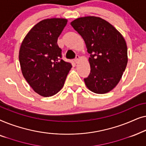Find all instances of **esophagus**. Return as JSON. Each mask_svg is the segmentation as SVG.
I'll return each instance as SVG.
<instances>
[{
  "label": "esophagus",
  "instance_id": "1",
  "mask_svg": "<svg viewBox=\"0 0 146 146\" xmlns=\"http://www.w3.org/2000/svg\"><path fill=\"white\" fill-rule=\"evenodd\" d=\"M79 60H80V56L78 55H76V58L74 59V62L76 63H78V62Z\"/></svg>",
  "mask_w": 146,
  "mask_h": 146
}]
</instances>
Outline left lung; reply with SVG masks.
I'll list each match as a JSON object with an SVG mask.
<instances>
[{
	"mask_svg": "<svg viewBox=\"0 0 146 146\" xmlns=\"http://www.w3.org/2000/svg\"><path fill=\"white\" fill-rule=\"evenodd\" d=\"M82 36L90 54V73L84 79L96 94L111 91L120 80L127 63V48L122 36L101 18H78L70 23Z\"/></svg>",
	"mask_w": 146,
	"mask_h": 146,
	"instance_id": "obj_1",
	"label": "left lung"
}]
</instances>
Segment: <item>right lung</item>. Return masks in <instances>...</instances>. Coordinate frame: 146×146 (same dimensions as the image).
<instances>
[{"label":"right lung","mask_w":146,"mask_h":146,"mask_svg":"<svg viewBox=\"0 0 146 146\" xmlns=\"http://www.w3.org/2000/svg\"><path fill=\"white\" fill-rule=\"evenodd\" d=\"M67 24L64 19H48L36 24L26 36L19 51L23 76L42 96L56 94L62 89L72 68L62 59L58 38Z\"/></svg>","instance_id":"1"}]
</instances>
